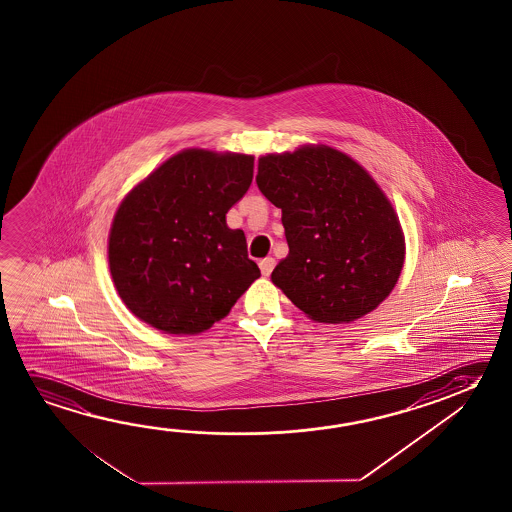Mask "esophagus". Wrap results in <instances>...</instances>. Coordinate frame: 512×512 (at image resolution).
I'll use <instances>...</instances> for the list:
<instances>
[{"instance_id": "esophagus-1", "label": "esophagus", "mask_w": 512, "mask_h": 512, "mask_svg": "<svg viewBox=\"0 0 512 512\" xmlns=\"http://www.w3.org/2000/svg\"><path fill=\"white\" fill-rule=\"evenodd\" d=\"M259 268L260 273H262L264 277H269V275H271V271H273V268H275V259L268 257V259L260 260Z\"/></svg>"}]
</instances>
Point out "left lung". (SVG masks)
Returning a JSON list of instances; mask_svg holds the SVG:
<instances>
[{"label":"left lung","instance_id":"left-lung-1","mask_svg":"<svg viewBox=\"0 0 512 512\" xmlns=\"http://www.w3.org/2000/svg\"><path fill=\"white\" fill-rule=\"evenodd\" d=\"M260 193L282 209L289 253L273 284L318 323L377 309L402 273L398 216L368 171L325 144L259 159Z\"/></svg>","mask_w":512,"mask_h":512}]
</instances>
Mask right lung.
<instances>
[{
	"label": "right lung",
	"instance_id": "1",
	"mask_svg": "<svg viewBox=\"0 0 512 512\" xmlns=\"http://www.w3.org/2000/svg\"><path fill=\"white\" fill-rule=\"evenodd\" d=\"M252 178V155L191 148L126 194L110 228L109 268L134 316L176 336L227 316L260 277L243 230L227 225Z\"/></svg>",
	"mask_w": 512,
	"mask_h": 512
}]
</instances>
